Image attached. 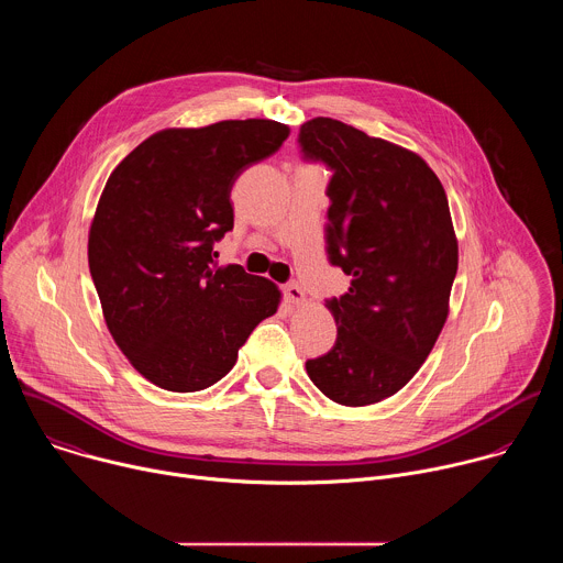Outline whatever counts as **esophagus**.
Returning a JSON list of instances; mask_svg holds the SVG:
<instances>
[{
    "label": "esophagus",
    "mask_w": 563,
    "mask_h": 563,
    "mask_svg": "<svg viewBox=\"0 0 563 563\" xmlns=\"http://www.w3.org/2000/svg\"><path fill=\"white\" fill-rule=\"evenodd\" d=\"M285 298H287V302H289L291 307L305 305V291H302V287L296 285V283H289V285L285 287Z\"/></svg>",
    "instance_id": "esophagus-1"
}]
</instances>
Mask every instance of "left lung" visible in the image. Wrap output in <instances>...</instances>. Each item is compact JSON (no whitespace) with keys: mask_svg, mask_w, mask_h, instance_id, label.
I'll return each instance as SVG.
<instances>
[{"mask_svg":"<svg viewBox=\"0 0 563 563\" xmlns=\"http://www.w3.org/2000/svg\"><path fill=\"white\" fill-rule=\"evenodd\" d=\"M298 142L334 172L328 254L352 276L325 305L336 345L305 367L334 404L372 406L419 372L448 320L459 267L448 198L419 153L341 120H307Z\"/></svg>","mask_w":563,"mask_h":563,"instance_id":"left-lung-1","label":"left lung"}]
</instances>
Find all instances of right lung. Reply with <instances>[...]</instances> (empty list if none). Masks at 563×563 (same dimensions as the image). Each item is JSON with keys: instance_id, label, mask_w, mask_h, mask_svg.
Returning <instances> with one entry per match:
<instances>
[{"instance_id": "right-lung-1", "label": "right lung", "mask_w": 563, "mask_h": 563, "mask_svg": "<svg viewBox=\"0 0 563 563\" xmlns=\"http://www.w3.org/2000/svg\"><path fill=\"white\" fill-rule=\"evenodd\" d=\"M287 135V124L258 118L163 129L109 176L89 269L115 345L153 385L211 387L278 311L280 289L240 265L216 267L213 243L233 229L235 178Z\"/></svg>"}]
</instances>
